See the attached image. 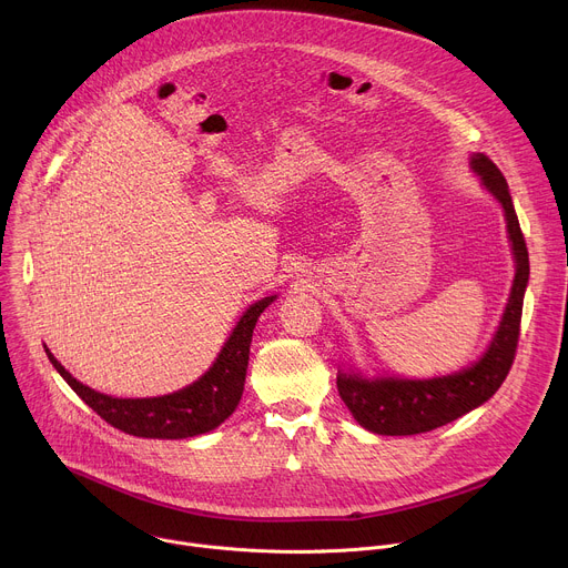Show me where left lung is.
Wrapping results in <instances>:
<instances>
[{
	"label": "left lung",
	"instance_id": "1",
	"mask_svg": "<svg viewBox=\"0 0 568 568\" xmlns=\"http://www.w3.org/2000/svg\"><path fill=\"white\" fill-rule=\"evenodd\" d=\"M469 171L480 180V186L499 202L506 217L515 278L501 321L483 355L469 366L447 375L420 379L388 373L366 375L357 368H342L337 373L339 395L357 425L366 432L379 436H414L443 427L488 402L499 390L513 366L524 294L530 276L528 250L501 171L480 152H471Z\"/></svg>",
	"mask_w": 568,
	"mask_h": 568
}]
</instances>
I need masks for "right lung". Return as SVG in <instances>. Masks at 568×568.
I'll return each mask as SVG.
<instances>
[{"label":"right lung","instance_id":"obj_1","mask_svg":"<svg viewBox=\"0 0 568 568\" xmlns=\"http://www.w3.org/2000/svg\"><path fill=\"white\" fill-rule=\"evenodd\" d=\"M278 294L254 301L242 312L229 339L220 348L209 371L193 384L156 397H114L94 390L78 382L44 346V353L60 377L75 390L88 407H92L112 427L139 436V438H164L182 440L202 436L220 427L237 407L245 390L250 346L258 316L270 307Z\"/></svg>","mask_w":568,"mask_h":568}]
</instances>
